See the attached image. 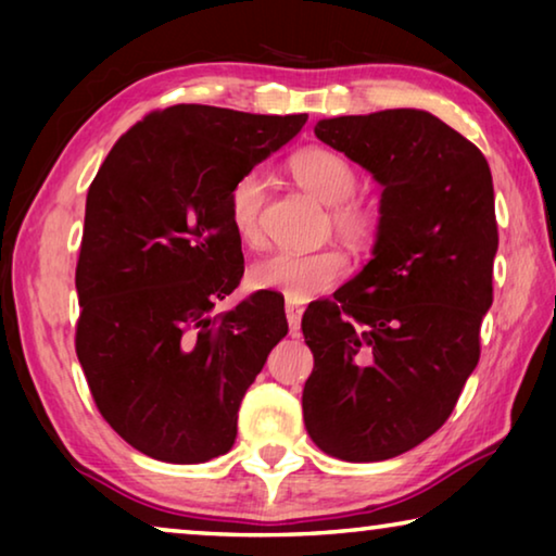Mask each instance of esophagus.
<instances>
[{
    "instance_id": "obj_1",
    "label": "esophagus",
    "mask_w": 556,
    "mask_h": 556,
    "mask_svg": "<svg viewBox=\"0 0 556 556\" xmlns=\"http://www.w3.org/2000/svg\"><path fill=\"white\" fill-rule=\"evenodd\" d=\"M285 312H287V321H289V333H291V336H299L301 316H304V306L289 299L287 306H285Z\"/></svg>"
}]
</instances>
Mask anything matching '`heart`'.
Here are the masks:
<instances>
[{
	"label": "heart",
	"instance_id": "b5f03b06",
	"mask_svg": "<svg viewBox=\"0 0 556 556\" xmlns=\"http://www.w3.org/2000/svg\"><path fill=\"white\" fill-rule=\"evenodd\" d=\"M289 172L318 203L333 205L331 223L343 240L353 244L372 240L378 230V211L370 203L351 199L357 176L345 156L331 152V149L312 147L291 156ZM262 203H265V178L260 172L242 174L230 191L228 211L235 235L250 248H257L262 242ZM345 271L348 257L336 248L316 252H275L252 265L250 281L257 289L279 291L291 301H306L331 289Z\"/></svg>",
	"mask_w": 556,
	"mask_h": 556
}]
</instances>
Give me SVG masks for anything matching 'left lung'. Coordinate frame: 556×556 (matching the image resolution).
<instances>
[{
    "label": "left lung",
    "mask_w": 556,
    "mask_h": 556,
    "mask_svg": "<svg viewBox=\"0 0 556 556\" xmlns=\"http://www.w3.org/2000/svg\"><path fill=\"white\" fill-rule=\"evenodd\" d=\"M314 131L382 193L372 260L301 318L314 353L301 407L324 454L372 464L434 434L476 370L493 304V176L427 110L318 119Z\"/></svg>",
    "instance_id": "obj_1"
}]
</instances>
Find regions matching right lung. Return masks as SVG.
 Wrapping results in <instances>:
<instances>
[{
  "instance_id": "right-lung-1",
  "label": "right lung",
  "mask_w": 556,
  "mask_h": 556,
  "mask_svg": "<svg viewBox=\"0 0 556 556\" xmlns=\"http://www.w3.org/2000/svg\"><path fill=\"white\" fill-rule=\"evenodd\" d=\"M306 119L166 108L122 135L90 184L75 353L102 417L147 456L228 454L244 392L289 331L277 294L213 306L242 277L232 186Z\"/></svg>"
}]
</instances>
